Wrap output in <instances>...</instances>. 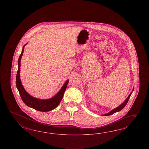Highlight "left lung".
Wrapping results in <instances>:
<instances>
[{"label": "left lung", "instance_id": "left-lung-1", "mask_svg": "<svg viewBox=\"0 0 149 149\" xmlns=\"http://www.w3.org/2000/svg\"><path fill=\"white\" fill-rule=\"evenodd\" d=\"M133 90H134V87H133V90H132V91L131 92V93L128 96V97H127L126 99V100L122 103V104H121V105H120L118 107H117L116 108L113 109L111 111H110V112L107 113H105V114L102 115V116H109V115H113V113H117V112H118V111H121L122 109L123 108L126 106L127 103H128V100L130 99V97H131V95H132V93Z\"/></svg>", "mask_w": 149, "mask_h": 149}]
</instances>
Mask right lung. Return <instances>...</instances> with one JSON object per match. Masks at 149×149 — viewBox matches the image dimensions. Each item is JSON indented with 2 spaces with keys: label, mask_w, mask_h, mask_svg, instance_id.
I'll use <instances>...</instances> for the list:
<instances>
[{
  "label": "right lung",
  "mask_w": 149,
  "mask_h": 149,
  "mask_svg": "<svg viewBox=\"0 0 149 149\" xmlns=\"http://www.w3.org/2000/svg\"><path fill=\"white\" fill-rule=\"evenodd\" d=\"M27 44V43L23 46L22 52L18 58V70H17L16 79V87L19 92V93L21 95V97L23 102L28 107L39 111H42V112L49 111L56 108L58 106L61 101L63 98L64 93L67 88V85L69 82V79L64 82L63 86L62 87L61 90L59 91L58 92L50 99H42L36 98L33 97L31 95H29L28 93H27V92L25 90L22 84V82L20 79V74H19L21 58L24 52V46Z\"/></svg>",
  "instance_id": "1"
}]
</instances>
